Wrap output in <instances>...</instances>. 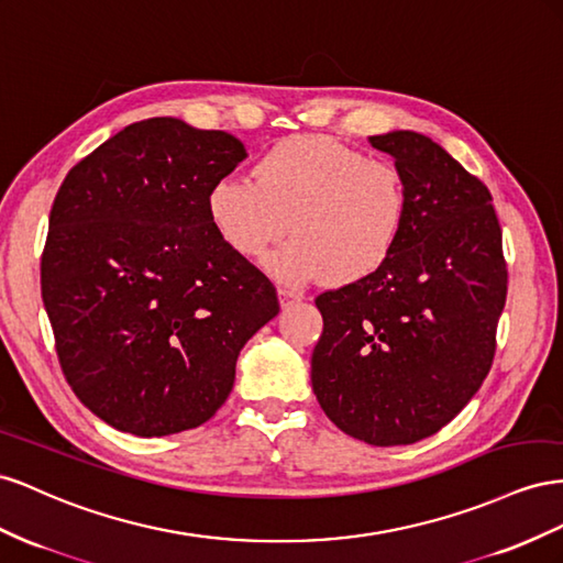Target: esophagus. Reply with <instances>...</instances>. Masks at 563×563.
<instances>
[{"label":"esophagus","instance_id":"34e87169","mask_svg":"<svg viewBox=\"0 0 563 563\" xmlns=\"http://www.w3.org/2000/svg\"><path fill=\"white\" fill-rule=\"evenodd\" d=\"M278 295H280L283 307H287V303H295V301H299V299H301V292H297L295 287H280Z\"/></svg>","mask_w":563,"mask_h":563}]
</instances>
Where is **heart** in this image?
<instances>
[{
  "label": "heart",
  "mask_w": 563,
  "mask_h": 563,
  "mask_svg": "<svg viewBox=\"0 0 563 563\" xmlns=\"http://www.w3.org/2000/svg\"><path fill=\"white\" fill-rule=\"evenodd\" d=\"M207 212L240 256L271 260L290 283L371 278L398 247L408 219L406 176L391 159L367 157L328 136H292L268 148L254 179L227 174L210 186Z\"/></svg>",
  "instance_id": "b5f03b06"
}]
</instances>
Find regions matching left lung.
Segmentation results:
<instances>
[{
	"label": "left lung",
	"instance_id": "obj_1",
	"mask_svg": "<svg viewBox=\"0 0 563 563\" xmlns=\"http://www.w3.org/2000/svg\"><path fill=\"white\" fill-rule=\"evenodd\" d=\"M408 186L398 247L371 278L316 297L311 356L320 408L371 445L417 443L484 384L507 299L503 229L490 190L415 132L371 136Z\"/></svg>",
	"mask_w": 563,
	"mask_h": 563
}]
</instances>
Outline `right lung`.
<instances>
[{
	"mask_svg": "<svg viewBox=\"0 0 563 563\" xmlns=\"http://www.w3.org/2000/svg\"><path fill=\"white\" fill-rule=\"evenodd\" d=\"M245 157L227 132L151 118L63 179L42 299L63 375L110 427L151 439L205 424L240 349L278 316L276 287L207 212L210 186Z\"/></svg>",
	"mask_w": 563,
	"mask_h": 563,
	"instance_id": "right-lung-1",
	"label": "right lung"
}]
</instances>
